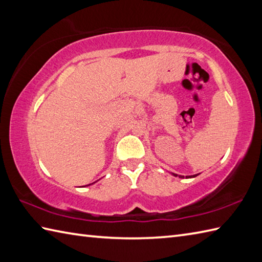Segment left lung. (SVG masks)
<instances>
[{
    "label": "left lung",
    "mask_w": 262,
    "mask_h": 262,
    "mask_svg": "<svg viewBox=\"0 0 262 262\" xmlns=\"http://www.w3.org/2000/svg\"><path fill=\"white\" fill-rule=\"evenodd\" d=\"M174 176H176V177H177V176H178V174H174ZM196 176H197V174H196ZM196 176H192V177H196ZM181 178H183V177H181ZM186 178H189V177H186ZM190 178H191V177H190Z\"/></svg>",
    "instance_id": "obj_1"
}]
</instances>
